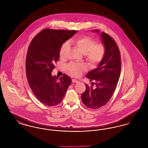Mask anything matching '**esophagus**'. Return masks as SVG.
Here are the masks:
<instances>
[{
	"label": "esophagus",
	"mask_w": 148,
	"mask_h": 148,
	"mask_svg": "<svg viewBox=\"0 0 148 148\" xmlns=\"http://www.w3.org/2000/svg\"><path fill=\"white\" fill-rule=\"evenodd\" d=\"M78 82H79V81H77V80L72 79V83H77Z\"/></svg>",
	"instance_id": "obj_1"
}]
</instances>
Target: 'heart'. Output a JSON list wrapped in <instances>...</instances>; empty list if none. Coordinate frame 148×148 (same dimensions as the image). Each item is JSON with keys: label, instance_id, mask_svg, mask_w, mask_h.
Wrapping results in <instances>:
<instances>
[{"label": "heart", "instance_id": "heart-1", "mask_svg": "<svg viewBox=\"0 0 148 148\" xmlns=\"http://www.w3.org/2000/svg\"><path fill=\"white\" fill-rule=\"evenodd\" d=\"M70 42L82 53L84 54L85 59L89 65L92 67L98 66L106 56V49L105 45L100 42L96 43L95 39L90 36H81L71 40ZM69 50L68 43H63L59 50L60 58H65ZM66 68L71 75L74 77L80 76L86 70L84 64H77L74 63L67 65Z\"/></svg>", "mask_w": 148, "mask_h": 148}]
</instances>
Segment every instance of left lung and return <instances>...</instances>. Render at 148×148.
Wrapping results in <instances>:
<instances>
[{"label":"left lung","instance_id":"left-lung-1","mask_svg":"<svg viewBox=\"0 0 148 148\" xmlns=\"http://www.w3.org/2000/svg\"><path fill=\"white\" fill-rule=\"evenodd\" d=\"M98 32V30H95ZM106 47V56L98 67L89 71L86 77L95 80V88L86 84V90L82 95L85 106L94 109L105 106L113 96L119 79L121 56L117 44L112 37L104 32L101 33ZM92 85H94L92 83Z\"/></svg>","mask_w":148,"mask_h":148}]
</instances>
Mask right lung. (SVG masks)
I'll use <instances>...</instances> for the list:
<instances>
[{
    "instance_id": "1",
    "label": "right lung",
    "mask_w": 148,
    "mask_h": 148,
    "mask_svg": "<svg viewBox=\"0 0 148 148\" xmlns=\"http://www.w3.org/2000/svg\"><path fill=\"white\" fill-rule=\"evenodd\" d=\"M77 32L45 29L35 35L29 46L25 63L28 82L36 98L45 106L60 104L71 85V79L66 74L58 80L51 74L59 59L61 46Z\"/></svg>"
}]
</instances>
